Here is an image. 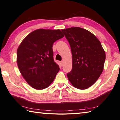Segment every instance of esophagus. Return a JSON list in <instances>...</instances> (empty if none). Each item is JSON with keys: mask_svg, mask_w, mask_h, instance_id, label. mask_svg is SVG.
<instances>
[{"mask_svg": "<svg viewBox=\"0 0 120 120\" xmlns=\"http://www.w3.org/2000/svg\"><path fill=\"white\" fill-rule=\"evenodd\" d=\"M60 65L61 66H63V65H64V62L62 61H61L60 62Z\"/></svg>", "mask_w": 120, "mask_h": 120, "instance_id": "1", "label": "esophagus"}]
</instances>
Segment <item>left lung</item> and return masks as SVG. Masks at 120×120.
I'll list each match as a JSON object with an SVG mask.
<instances>
[{"mask_svg":"<svg viewBox=\"0 0 120 120\" xmlns=\"http://www.w3.org/2000/svg\"><path fill=\"white\" fill-rule=\"evenodd\" d=\"M70 45L72 70L67 77L72 85L80 90L92 86L103 70L105 53L94 34L80 27L62 29Z\"/></svg>","mask_w":120,"mask_h":120,"instance_id":"8db88e82","label":"left lung"}]
</instances>
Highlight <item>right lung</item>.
Returning <instances> with one entry per match:
<instances>
[{"label":"right lung","mask_w":120,"mask_h":120,"mask_svg":"<svg viewBox=\"0 0 120 120\" xmlns=\"http://www.w3.org/2000/svg\"><path fill=\"white\" fill-rule=\"evenodd\" d=\"M64 37L60 30L39 29L30 33L18 48L17 62L21 75L32 88H47L60 70L53 60L52 45Z\"/></svg>","instance_id":"add662e5"}]
</instances>
